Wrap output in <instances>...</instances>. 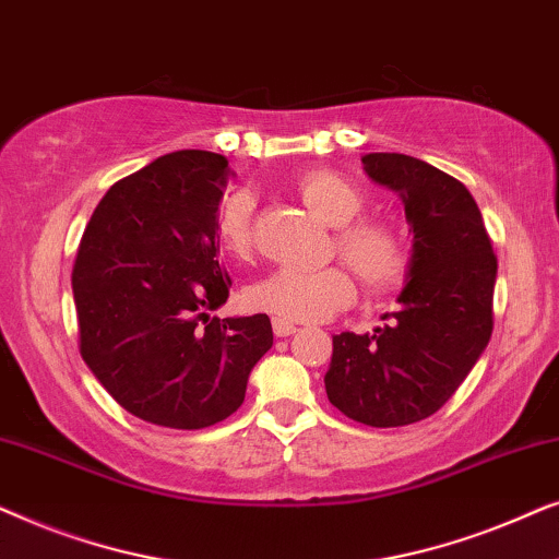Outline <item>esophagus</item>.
<instances>
[{"mask_svg": "<svg viewBox=\"0 0 559 559\" xmlns=\"http://www.w3.org/2000/svg\"><path fill=\"white\" fill-rule=\"evenodd\" d=\"M272 331L277 338H287V335H293L297 331V325L293 320H285V318H272Z\"/></svg>", "mask_w": 559, "mask_h": 559, "instance_id": "esophagus-1", "label": "esophagus"}]
</instances>
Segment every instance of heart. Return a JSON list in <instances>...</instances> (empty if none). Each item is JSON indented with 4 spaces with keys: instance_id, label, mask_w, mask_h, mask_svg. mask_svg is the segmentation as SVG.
I'll return each mask as SVG.
<instances>
[{
    "instance_id": "1",
    "label": "heart",
    "mask_w": 559,
    "mask_h": 559,
    "mask_svg": "<svg viewBox=\"0 0 559 559\" xmlns=\"http://www.w3.org/2000/svg\"><path fill=\"white\" fill-rule=\"evenodd\" d=\"M300 201L323 218L328 226L341 228L335 247L358 280L373 293L400 285L409 272V249L396 228L381 221H354L361 216L366 198L341 173L312 167L293 180ZM251 213L254 195L249 190H231L216 211V239L228 254H247L251 247ZM356 287L343 266L325 270H295L282 266L254 282L247 289V302L254 310L272 312L285 320L312 323L354 300Z\"/></svg>"
}]
</instances>
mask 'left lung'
I'll use <instances>...</instances> for the list:
<instances>
[{"mask_svg":"<svg viewBox=\"0 0 559 559\" xmlns=\"http://www.w3.org/2000/svg\"><path fill=\"white\" fill-rule=\"evenodd\" d=\"M361 163L404 205L409 272L394 320L373 333L333 335L325 392L356 423L402 427L435 415L486 350L496 257L463 182L396 152H369Z\"/></svg>","mask_w":559,"mask_h":559,"instance_id":"8db88e82","label":"left lung"}]
</instances>
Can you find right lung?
Listing matches in <instances>:
<instances>
[{"label": "right lung", "mask_w": 559, "mask_h": 559, "mask_svg": "<svg viewBox=\"0 0 559 559\" xmlns=\"http://www.w3.org/2000/svg\"><path fill=\"white\" fill-rule=\"evenodd\" d=\"M234 170L216 152L180 150L114 182L73 266L81 356L144 423L203 430L234 415L272 348V323L216 318L228 300L216 211Z\"/></svg>", "instance_id": "right-lung-1"}]
</instances>
